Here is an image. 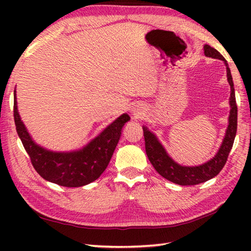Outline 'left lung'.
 <instances>
[{
  "label": "left lung",
  "instance_id": "1",
  "mask_svg": "<svg viewBox=\"0 0 251 251\" xmlns=\"http://www.w3.org/2000/svg\"><path fill=\"white\" fill-rule=\"evenodd\" d=\"M14 120L16 130L29 154L31 163L42 178L69 188H77L97 180L108 166L112 153L120 140L122 127L130 120L123 114L81 150L52 152L36 145L21 121L17 96L14 90Z\"/></svg>",
  "mask_w": 251,
  "mask_h": 251
}]
</instances>
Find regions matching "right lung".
Wrapping results in <instances>:
<instances>
[{"instance_id":"right-lung-1","label":"right lung","mask_w":251,"mask_h":251,"mask_svg":"<svg viewBox=\"0 0 251 251\" xmlns=\"http://www.w3.org/2000/svg\"><path fill=\"white\" fill-rule=\"evenodd\" d=\"M204 54L206 57L215 58L225 61L226 66V75L227 82L231 86V95H230V115H228V126L226 131V136L223 138L221 147L219 151L216 154V156L206 164H202L201 166L195 167H186L176 163L174 159L168 156V154L165 151L163 146L159 143L155 135L148 130L147 127H143V136H145L146 142V152L149 157V161L151 162L153 167L156 169V172L172 182L179 185H195L200 184L220 173L222 167L226 163V159L230 151L232 150L234 139L236 136L237 130V105L235 99V90H234L233 78L231 75L230 68L227 67L226 60L219 51L215 50L214 47L209 45L204 46Z\"/></svg>"}]
</instances>
